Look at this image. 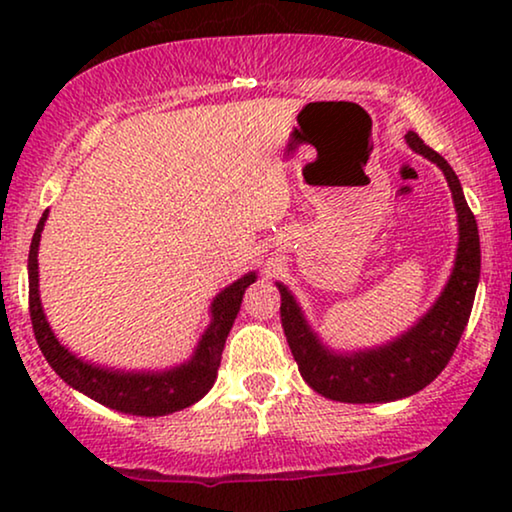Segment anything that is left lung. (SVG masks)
Returning <instances> with one entry per match:
<instances>
[{
  "label": "left lung",
  "mask_w": 512,
  "mask_h": 512,
  "mask_svg": "<svg viewBox=\"0 0 512 512\" xmlns=\"http://www.w3.org/2000/svg\"><path fill=\"white\" fill-rule=\"evenodd\" d=\"M405 139L412 151L422 153L443 170L457 207L459 247L454 270L431 310L408 333L389 345L366 352L335 354L307 324L291 291L277 282V289L282 293V307H279L282 328L300 375L317 394L331 401L387 403L417 394L443 373L473 310L480 279L478 223L450 163L431 146H426L417 132H408Z\"/></svg>",
  "instance_id": "1"
}]
</instances>
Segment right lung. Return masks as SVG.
<instances>
[{"mask_svg":"<svg viewBox=\"0 0 512 512\" xmlns=\"http://www.w3.org/2000/svg\"><path fill=\"white\" fill-rule=\"evenodd\" d=\"M48 209L41 214L30 244V258H27V275H30V317L34 338H37L41 352L51 368L65 380L69 387L79 389L81 394L93 401L107 405L111 410L125 412V415L139 417H160L170 412L184 410L188 405L198 403L202 396L212 389L216 370L221 366V352L226 338L233 328V321L240 312L242 296L249 284L256 282V272H249L226 286L212 303V324L202 335L191 361L181 363L177 368L163 370V373H125V370H109L86 363L74 356L55 338L48 326L46 314L41 310L39 300V240L44 230Z\"/></svg>","mask_w":512,"mask_h":512,"instance_id":"right-lung-1","label":"right lung"}]
</instances>
